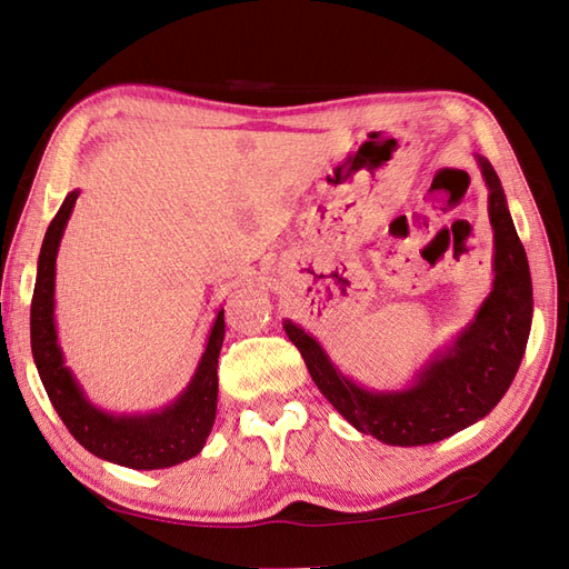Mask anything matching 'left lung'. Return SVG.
Instances as JSON below:
<instances>
[{
	"label": "left lung",
	"mask_w": 569,
	"mask_h": 569,
	"mask_svg": "<svg viewBox=\"0 0 569 569\" xmlns=\"http://www.w3.org/2000/svg\"><path fill=\"white\" fill-rule=\"evenodd\" d=\"M490 188L495 229V282L476 321L453 348L429 365L420 381L403 393H369L328 362L313 338L284 323L313 383L359 432L393 447H422L447 439L485 418L517 377L531 330L533 292L526 251L509 217L505 192L490 161L480 159Z\"/></svg>",
	"instance_id": "left-lung-1"
}]
</instances>
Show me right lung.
<instances>
[{
  "label": "right lung",
  "instance_id": "add662e5",
  "mask_svg": "<svg viewBox=\"0 0 569 569\" xmlns=\"http://www.w3.org/2000/svg\"><path fill=\"white\" fill-rule=\"evenodd\" d=\"M79 192H69L62 207L50 221L43 248L38 258V277L31 301V350L52 408L81 447L99 459L113 461L137 470H154L183 463L198 456L210 437L217 412V359L224 340V309L214 318V326L200 367L190 386L173 406L147 418H113L96 410L79 391L72 373L62 365L58 332L52 323L54 297V258L67 219L72 214Z\"/></svg>",
  "mask_w": 569,
  "mask_h": 569
}]
</instances>
